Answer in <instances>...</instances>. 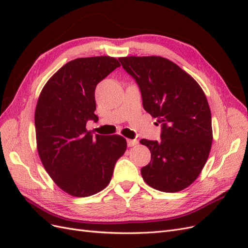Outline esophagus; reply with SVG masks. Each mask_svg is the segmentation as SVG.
I'll return each mask as SVG.
<instances>
[{"label": "esophagus", "mask_w": 248, "mask_h": 248, "mask_svg": "<svg viewBox=\"0 0 248 248\" xmlns=\"http://www.w3.org/2000/svg\"><path fill=\"white\" fill-rule=\"evenodd\" d=\"M138 140H127V146L128 147H133V146H136V145H138Z\"/></svg>", "instance_id": "obj_1"}]
</instances>
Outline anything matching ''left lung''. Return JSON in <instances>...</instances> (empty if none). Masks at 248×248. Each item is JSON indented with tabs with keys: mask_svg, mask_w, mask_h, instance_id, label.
I'll return each instance as SVG.
<instances>
[{
	"mask_svg": "<svg viewBox=\"0 0 248 248\" xmlns=\"http://www.w3.org/2000/svg\"><path fill=\"white\" fill-rule=\"evenodd\" d=\"M119 61L138 84L142 107L161 125L160 140H140L151 161L141 168L144 181L163 192L188 187L211 150V111L198 82L162 57H125Z\"/></svg>",
	"mask_w": 248,
	"mask_h": 248,
	"instance_id": "8db88e82",
	"label": "left lung"
}]
</instances>
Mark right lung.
<instances>
[{
  "instance_id": "1",
  "label": "right lung",
  "mask_w": 248,
  "mask_h": 248,
  "mask_svg": "<svg viewBox=\"0 0 248 248\" xmlns=\"http://www.w3.org/2000/svg\"><path fill=\"white\" fill-rule=\"evenodd\" d=\"M120 67L111 57L79 58L65 64L42 89L35 110L37 149L54 182L73 197L106 188L126 151L120 136H93L86 125L98 120L95 89Z\"/></svg>"
}]
</instances>
